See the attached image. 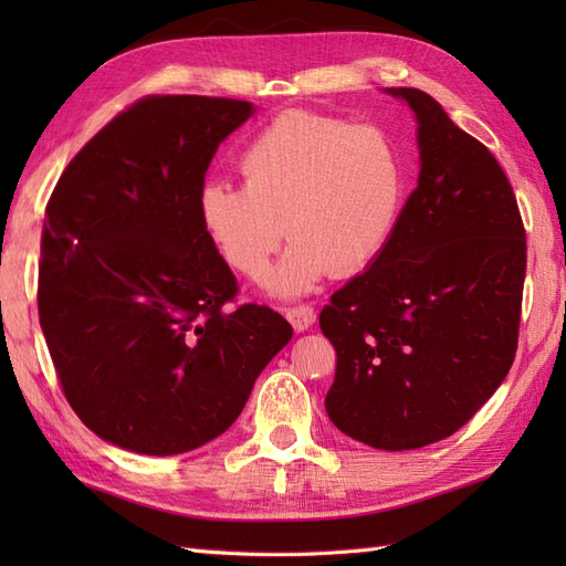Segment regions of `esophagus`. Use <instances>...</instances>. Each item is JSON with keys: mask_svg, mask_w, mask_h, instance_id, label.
Masks as SVG:
<instances>
[{"mask_svg": "<svg viewBox=\"0 0 566 566\" xmlns=\"http://www.w3.org/2000/svg\"><path fill=\"white\" fill-rule=\"evenodd\" d=\"M284 316L290 318V323L296 331H308L316 323V308L308 304H296L286 308Z\"/></svg>", "mask_w": 566, "mask_h": 566, "instance_id": "1", "label": "esophagus"}]
</instances>
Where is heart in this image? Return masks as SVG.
Listing matches in <instances>:
<instances>
[{
    "label": "heart",
    "instance_id": "obj_1",
    "mask_svg": "<svg viewBox=\"0 0 566 566\" xmlns=\"http://www.w3.org/2000/svg\"><path fill=\"white\" fill-rule=\"evenodd\" d=\"M245 187L223 179L199 189L203 233L221 258L255 280L284 231L294 243L270 274L284 296L308 292L323 274L350 276L394 233L406 167L394 138L375 124L318 112H286L240 153Z\"/></svg>",
    "mask_w": 566,
    "mask_h": 566
}]
</instances>
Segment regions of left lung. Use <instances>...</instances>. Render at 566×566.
Listing matches in <instances>:
<instances>
[{
	"label": "left lung",
	"mask_w": 566,
	"mask_h": 566,
	"mask_svg": "<svg viewBox=\"0 0 566 566\" xmlns=\"http://www.w3.org/2000/svg\"><path fill=\"white\" fill-rule=\"evenodd\" d=\"M418 118V187L371 268L331 296L326 411L377 450L450 438L506 379L518 350L525 228L499 160L430 94L389 90Z\"/></svg>",
	"instance_id": "8db88e82"
}]
</instances>
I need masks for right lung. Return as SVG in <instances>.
<instances>
[{
    "mask_svg": "<svg viewBox=\"0 0 566 566\" xmlns=\"http://www.w3.org/2000/svg\"><path fill=\"white\" fill-rule=\"evenodd\" d=\"M250 114L240 99L150 94L84 143L48 199V353L72 411L124 450L219 438L292 338L270 306H228L238 280L199 221L213 153Z\"/></svg>",
    "mask_w": 566,
    "mask_h": 566,
    "instance_id": "add662e5",
    "label": "right lung"
}]
</instances>
